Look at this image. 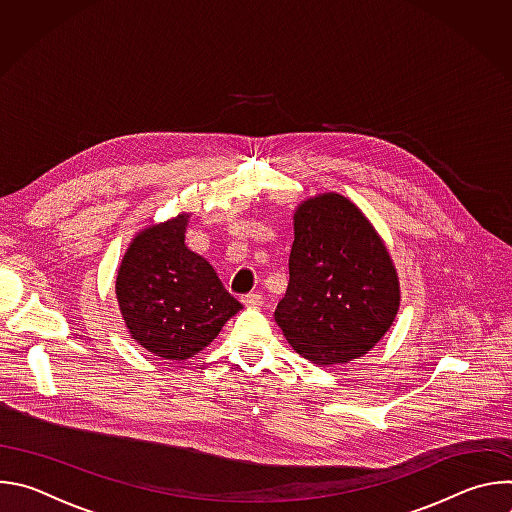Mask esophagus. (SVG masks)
<instances>
[{
  "label": "esophagus",
  "mask_w": 512,
  "mask_h": 512,
  "mask_svg": "<svg viewBox=\"0 0 512 512\" xmlns=\"http://www.w3.org/2000/svg\"><path fill=\"white\" fill-rule=\"evenodd\" d=\"M241 300H243V304H245L247 308H259V306L263 304V298H261L259 294H247V296H243Z\"/></svg>",
  "instance_id": "esophagus-1"
}]
</instances>
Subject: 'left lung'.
<instances>
[{
  "mask_svg": "<svg viewBox=\"0 0 512 512\" xmlns=\"http://www.w3.org/2000/svg\"><path fill=\"white\" fill-rule=\"evenodd\" d=\"M401 302L393 259L348 198L326 192L294 214L289 283L275 322L304 358L344 364L367 354L391 328Z\"/></svg>",
  "mask_w": 512,
  "mask_h": 512,
  "instance_id": "left-lung-1",
  "label": "left lung"
}]
</instances>
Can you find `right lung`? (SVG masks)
Returning a JSON list of instances; mask_svg holds the SVG:
<instances>
[{
	"label": "right lung",
	"instance_id": "1",
	"mask_svg": "<svg viewBox=\"0 0 512 512\" xmlns=\"http://www.w3.org/2000/svg\"><path fill=\"white\" fill-rule=\"evenodd\" d=\"M190 214L135 235L115 281L127 332L156 356L186 360L206 348L243 306L214 267L184 243Z\"/></svg>",
	"mask_w": 512,
	"mask_h": 512
}]
</instances>
